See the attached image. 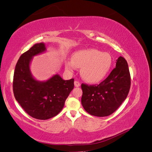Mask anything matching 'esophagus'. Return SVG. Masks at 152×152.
<instances>
[{"instance_id": "1", "label": "esophagus", "mask_w": 152, "mask_h": 152, "mask_svg": "<svg viewBox=\"0 0 152 152\" xmlns=\"http://www.w3.org/2000/svg\"><path fill=\"white\" fill-rule=\"evenodd\" d=\"M74 85H75V87H79L80 86V84L78 81H75L74 82Z\"/></svg>"}]
</instances>
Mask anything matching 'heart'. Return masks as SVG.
<instances>
[{
  "label": "heart",
  "instance_id": "obj_1",
  "mask_svg": "<svg viewBox=\"0 0 152 152\" xmlns=\"http://www.w3.org/2000/svg\"><path fill=\"white\" fill-rule=\"evenodd\" d=\"M112 64V58L109 53L87 49L73 53L72 59L65 61V68L71 72L81 68L80 75L83 79L91 84H97L107 76Z\"/></svg>",
  "mask_w": 152,
  "mask_h": 152
}]
</instances>
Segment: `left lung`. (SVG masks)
<instances>
[{
	"label": "left lung",
	"instance_id": "8db88e82",
	"mask_svg": "<svg viewBox=\"0 0 152 152\" xmlns=\"http://www.w3.org/2000/svg\"><path fill=\"white\" fill-rule=\"evenodd\" d=\"M116 61L115 68L99 85H81L83 92L81 98L82 107L92 115H110L127 98L131 86L128 64L122 56Z\"/></svg>",
	"mask_w": 152,
	"mask_h": 152
}]
</instances>
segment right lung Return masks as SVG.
<instances>
[{"instance_id":"obj_1","label":"right lung","mask_w":152,"mask_h":152,"mask_svg":"<svg viewBox=\"0 0 152 152\" xmlns=\"http://www.w3.org/2000/svg\"><path fill=\"white\" fill-rule=\"evenodd\" d=\"M47 51L44 42L35 44L20 56L13 78V92L17 102L29 115L39 120L56 116L74 87V79L63 80L59 74L44 81L32 75L30 65L35 56Z\"/></svg>"}]
</instances>
